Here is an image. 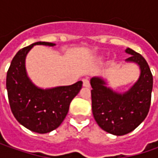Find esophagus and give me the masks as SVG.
Here are the masks:
<instances>
[{
  "label": "esophagus",
  "mask_w": 158,
  "mask_h": 158,
  "mask_svg": "<svg viewBox=\"0 0 158 158\" xmlns=\"http://www.w3.org/2000/svg\"><path fill=\"white\" fill-rule=\"evenodd\" d=\"M82 85H83V87H87V88H89V87L90 86L89 81L88 79H83V80H82Z\"/></svg>",
  "instance_id": "obj_1"
}]
</instances>
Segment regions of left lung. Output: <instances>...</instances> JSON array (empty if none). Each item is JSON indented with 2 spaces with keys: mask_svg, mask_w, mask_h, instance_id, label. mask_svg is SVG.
<instances>
[{
  "mask_svg": "<svg viewBox=\"0 0 158 158\" xmlns=\"http://www.w3.org/2000/svg\"><path fill=\"white\" fill-rule=\"evenodd\" d=\"M125 52L130 55L125 61L135 63L140 69V76L129 89L118 92L101 76L90 79L95 120L103 130L118 136L135 130L147 117L153 87V76L146 60L128 47Z\"/></svg>",
  "mask_w": 158,
  "mask_h": 158,
  "instance_id": "1",
  "label": "left lung"
}]
</instances>
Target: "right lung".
I'll return each instance as SVG.
<instances>
[{
  "label": "right lung",
  "instance_id": "obj_1",
  "mask_svg": "<svg viewBox=\"0 0 158 158\" xmlns=\"http://www.w3.org/2000/svg\"><path fill=\"white\" fill-rule=\"evenodd\" d=\"M37 45L55 46L54 43L40 41L19 50L8 70L6 87L11 112L16 120L29 130L46 134L62 123L71 101L82 89V82L47 89L34 84L28 76L25 59Z\"/></svg>",
  "mask_w": 158,
  "mask_h": 158
}]
</instances>
